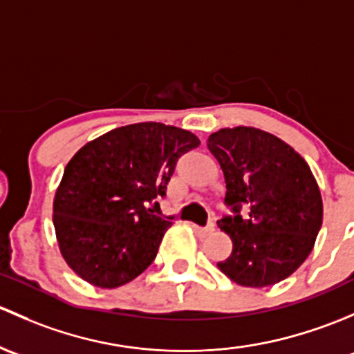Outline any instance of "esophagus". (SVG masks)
<instances>
[{
	"instance_id": "34e87169",
	"label": "esophagus",
	"mask_w": 354,
	"mask_h": 354,
	"mask_svg": "<svg viewBox=\"0 0 354 354\" xmlns=\"http://www.w3.org/2000/svg\"><path fill=\"white\" fill-rule=\"evenodd\" d=\"M192 230L198 233V235L206 236V235H209V233L214 232V225L209 223V225H207V227H199V225H192Z\"/></svg>"
}]
</instances>
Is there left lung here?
Listing matches in <instances>:
<instances>
[{"label":"left lung","instance_id":"8db88e82","mask_svg":"<svg viewBox=\"0 0 354 354\" xmlns=\"http://www.w3.org/2000/svg\"><path fill=\"white\" fill-rule=\"evenodd\" d=\"M223 170L235 216L218 221L232 254L218 269L240 286L264 288L293 274L315 245L322 196L304 156L278 136L250 126L225 127L207 138ZM248 206V216L239 207Z\"/></svg>","mask_w":354,"mask_h":354}]
</instances>
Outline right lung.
<instances>
[{
  "label": "right lung",
  "mask_w": 354,
  "mask_h": 354,
  "mask_svg": "<svg viewBox=\"0 0 354 354\" xmlns=\"http://www.w3.org/2000/svg\"><path fill=\"white\" fill-rule=\"evenodd\" d=\"M196 147L191 131L138 122L73 155L56 189L53 221L61 256L83 281L118 288L151 264L172 223L147 204L165 194L178 156Z\"/></svg>",
  "instance_id": "add662e5"
}]
</instances>
